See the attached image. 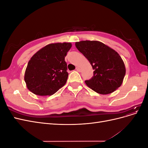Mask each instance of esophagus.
Here are the masks:
<instances>
[{
	"instance_id": "34e87169",
	"label": "esophagus",
	"mask_w": 148,
	"mask_h": 148,
	"mask_svg": "<svg viewBox=\"0 0 148 148\" xmlns=\"http://www.w3.org/2000/svg\"><path fill=\"white\" fill-rule=\"evenodd\" d=\"M76 70H77L78 71H81V69H80L78 66H77V68H76Z\"/></svg>"
}]
</instances>
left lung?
Masks as SVG:
<instances>
[{
    "mask_svg": "<svg viewBox=\"0 0 148 148\" xmlns=\"http://www.w3.org/2000/svg\"><path fill=\"white\" fill-rule=\"evenodd\" d=\"M76 47L91 64L94 70L87 86L101 95H108L118 89L126 73L124 62L113 49L97 41L75 42Z\"/></svg>",
    "mask_w": 148,
    "mask_h": 148,
    "instance_id": "1",
    "label": "left lung"
}]
</instances>
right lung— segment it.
Segmentation results:
<instances>
[{
    "instance_id": "1",
    "label": "right lung",
    "mask_w": 148,
    "mask_h": 148,
    "mask_svg": "<svg viewBox=\"0 0 148 148\" xmlns=\"http://www.w3.org/2000/svg\"><path fill=\"white\" fill-rule=\"evenodd\" d=\"M70 42L49 44L31 58L25 73L29 90L39 96H51L63 87L69 73L65 61Z\"/></svg>"
}]
</instances>
